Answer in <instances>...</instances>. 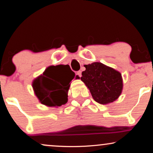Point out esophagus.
Wrapping results in <instances>:
<instances>
[{
    "instance_id": "esophagus-1",
    "label": "esophagus",
    "mask_w": 153,
    "mask_h": 153,
    "mask_svg": "<svg viewBox=\"0 0 153 153\" xmlns=\"http://www.w3.org/2000/svg\"><path fill=\"white\" fill-rule=\"evenodd\" d=\"M76 74L78 75V76H79V77H81V70L78 71V72H76Z\"/></svg>"
}]
</instances>
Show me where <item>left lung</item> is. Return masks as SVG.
<instances>
[{
  "mask_svg": "<svg viewBox=\"0 0 153 153\" xmlns=\"http://www.w3.org/2000/svg\"><path fill=\"white\" fill-rule=\"evenodd\" d=\"M81 80L90 90L95 102L106 104L114 102L123 91V79L118 71L101 62L85 65Z\"/></svg>",
  "mask_w": 153,
  "mask_h": 153,
  "instance_id": "obj_1",
  "label": "left lung"
}]
</instances>
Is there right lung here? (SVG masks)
<instances>
[{
  "instance_id": "add662e5",
  "label": "right lung",
  "mask_w": 153,
  "mask_h": 153,
  "mask_svg": "<svg viewBox=\"0 0 153 153\" xmlns=\"http://www.w3.org/2000/svg\"><path fill=\"white\" fill-rule=\"evenodd\" d=\"M69 67L68 65L49 66L33 81L35 94L42 104L48 106H60L68 102L70 83L75 76Z\"/></svg>"
}]
</instances>
